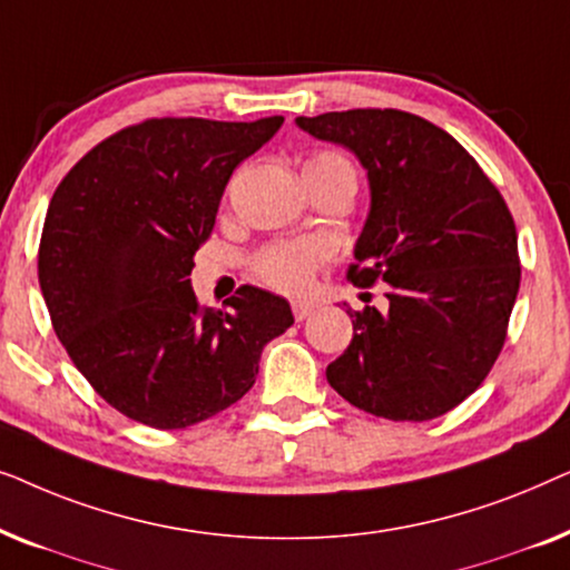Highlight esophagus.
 <instances>
[{
    "label": "esophagus",
    "mask_w": 570,
    "mask_h": 570,
    "mask_svg": "<svg viewBox=\"0 0 570 570\" xmlns=\"http://www.w3.org/2000/svg\"><path fill=\"white\" fill-rule=\"evenodd\" d=\"M311 311H314V303H308V301H295L293 303V316H295V322H303V318H306Z\"/></svg>",
    "instance_id": "obj_1"
}]
</instances>
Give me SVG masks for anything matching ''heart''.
Returning a JSON list of instances; mask_svg holds the SVG:
<instances>
[{"instance_id":"obj_1","label":"heart","mask_w":570,"mask_h":570,"mask_svg":"<svg viewBox=\"0 0 570 570\" xmlns=\"http://www.w3.org/2000/svg\"><path fill=\"white\" fill-rule=\"evenodd\" d=\"M303 178L308 189L322 186H350L355 191L357 174L345 155L318 150L303 160ZM330 259L324 240H283L264 246L254 256V275L283 293H303L314 279V272Z\"/></svg>"}]
</instances>
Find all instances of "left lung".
<instances>
[{
  "label": "left lung",
  "instance_id": "obj_1",
  "mask_svg": "<svg viewBox=\"0 0 570 570\" xmlns=\"http://www.w3.org/2000/svg\"><path fill=\"white\" fill-rule=\"evenodd\" d=\"M295 121L368 170L371 215L347 279L389 283L384 311H347L353 340L326 381L376 417L446 415L485 381L509 332L521 283L509 205L449 131L415 114L353 108Z\"/></svg>",
  "mask_w": 570,
  "mask_h": 570
}]
</instances>
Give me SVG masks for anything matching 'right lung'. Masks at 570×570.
<instances>
[{"instance_id": "obj_1", "label": "right lung", "mask_w": 570, "mask_h": 570, "mask_svg": "<svg viewBox=\"0 0 570 570\" xmlns=\"http://www.w3.org/2000/svg\"><path fill=\"white\" fill-rule=\"evenodd\" d=\"M283 121L145 119L82 155L53 191L38 246L53 332L129 420L178 431L230 407L254 386L262 347L293 324L279 295L244 285L207 308L189 283L233 170Z\"/></svg>"}]
</instances>
